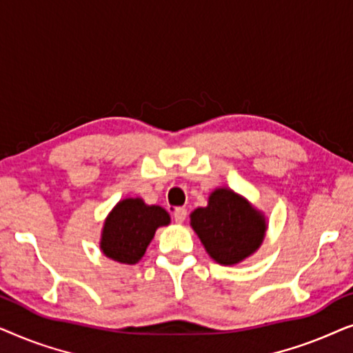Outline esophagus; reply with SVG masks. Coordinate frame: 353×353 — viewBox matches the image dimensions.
<instances>
[{"mask_svg": "<svg viewBox=\"0 0 353 353\" xmlns=\"http://www.w3.org/2000/svg\"><path fill=\"white\" fill-rule=\"evenodd\" d=\"M186 215L188 212L185 207H176V209L173 210V219H175L176 223H183V221L186 220Z\"/></svg>", "mask_w": 353, "mask_h": 353, "instance_id": "34e87169", "label": "esophagus"}]
</instances>
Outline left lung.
<instances>
[{
	"label": "left lung",
	"mask_w": 353,
	"mask_h": 353,
	"mask_svg": "<svg viewBox=\"0 0 353 353\" xmlns=\"http://www.w3.org/2000/svg\"><path fill=\"white\" fill-rule=\"evenodd\" d=\"M191 226L212 259L221 265H234L249 257L262 244L263 215L231 190H216L209 205L191 214Z\"/></svg>",
	"instance_id": "8db88e82"
}]
</instances>
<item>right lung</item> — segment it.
<instances>
[{
    "label": "right lung",
    "mask_w": 353,
    "mask_h": 353,
    "mask_svg": "<svg viewBox=\"0 0 353 353\" xmlns=\"http://www.w3.org/2000/svg\"><path fill=\"white\" fill-rule=\"evenodd\" d=\"M170 223L162 207L141 199L120 201L104 223L101 249L115 262L133 265L146 252L159 226Z\"/></svg>",
    "instance_id": "right-lung-1"
}]
</instances>
